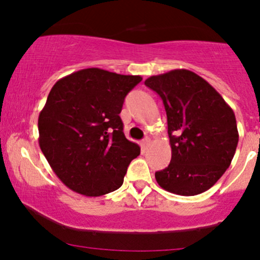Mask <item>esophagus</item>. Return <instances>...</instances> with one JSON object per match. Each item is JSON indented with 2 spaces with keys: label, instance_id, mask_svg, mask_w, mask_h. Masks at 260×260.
Instances as JSON below:
<instances>
[{
  "label": "esophagus",
  "instance_id": "34e87169",
  "mask_svg": "<svg viewBox=\"0 0 260 260\" xmlns=\"http://www.w3.org/2000/svg\"><path fill=\"white\" fill-rule=\"evenodd\" d=\"M150 138H149V137H147V138H144L143 139V142H142V148L143 149H147L149 145H150Z\"/></svg>",
  "mask_w": 260,
  "mask_h": 260
}]
</instances>
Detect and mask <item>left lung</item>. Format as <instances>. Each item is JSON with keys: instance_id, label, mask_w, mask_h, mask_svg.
I'll return each instance as SVG.
<instances>
[{"instance_id": "8db88e82", "label": "left lung", "mask_w": 260, "mask_h": 260, "mask_svg": "<svg viewBox=\"0 0 260 260\" xmlns=\"http://www.w3.org/2000/svg\"><path fill=\"white\" fill-rule=\"evenodd\" d=\"M168 116L171 161L155 172L161 188L197 196L213 187L229 169L238 143L235 113L205 79L188 70L149 77Z\"/></svg>"}]
</instances>
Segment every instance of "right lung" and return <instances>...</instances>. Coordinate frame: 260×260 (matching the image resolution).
<instances>
[{"instance_id": "1", "label": "right lung", "mask_w": 260, "mask_h": 260, "mask_svg": "<svg viewBox=\"0 0 260 260\" xmlns=\"http://www.w3.org/2000/svg\"><path fill=\"white\" fill-rule=\"evenodd\" d=\"M140 80V76L86 68L52 86L39 115V145L73 192L100 197L122 186L140 148L124 137L120 113Z\"/></svg>"}]
</instances>
